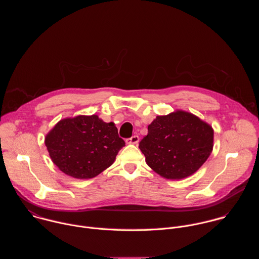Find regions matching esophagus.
<instances>
[{
    "instance_id": "esophagus-1",
    "label": "esophagus",
    "mask_w": 259,
    "mask_h": 259,
    "mask_svg": "<svg viewBox=\"0 0 259 259\" xmlns=\"http://www.w3.org/2000/svg\"><path fill=\"white\" fill-rule=\"evenodd\" d=\"M126 142L128 144H137L139 142V137L137 135H134V136L126 139Z\"/></svg>"
}]
</instances>
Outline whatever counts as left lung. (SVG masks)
Returning <instances> with one entry per match:
<instances>
[{
    "label": "left lung",
    "mask_w": 259,
    "mask_h": 259,
    "mask_svg": "<svg viewBox=\"0 0 259 259\" xmlns=\"http://www.w3.org/2000/svg\"><path fill=\"white\" fill-rule=\"evenodd\" d=\"M213 128L184 110L158 116L139 142L145 162L166 179H183L196 173L213 150Z\"/></svg>",
    "instance_id": "left-lung-1"
}]
</instances>
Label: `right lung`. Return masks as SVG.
<instances>
[{
    "label": "right lung",
    "instance_id": "right-lung-1",
    "mask_svg": "<svg viewBox=\"0 0 259 259\" xmlns=\"http://www.w3.org/2000/svg\"><path fill=\"white\" fill-rule=\"evenodd\" d=\"M52 162L64 174L78 179L93 178L116 160L125 141L116 125L97 115L60 120L46 135Z\"/></svg>",
    "mask_w": 259,
    "mask_h": 259
}]
</instances>
